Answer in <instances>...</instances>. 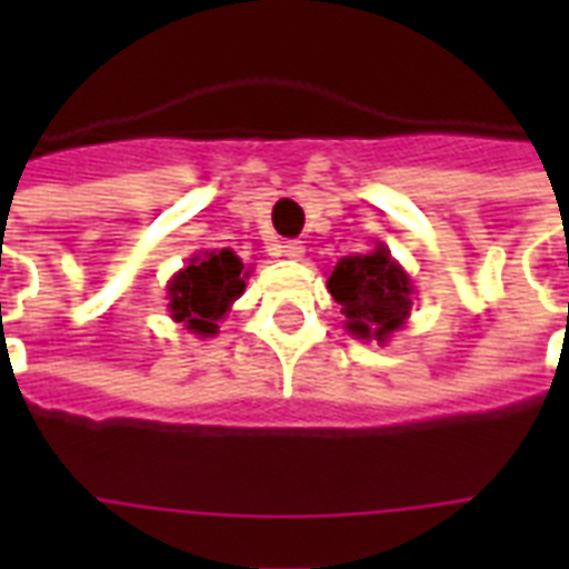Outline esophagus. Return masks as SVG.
I'll return each instance as SVG.
<instances>
[{
  "label": "esophagus",
  "mask_w": 569,
  "mask_h": 569,
  "mask_svg": "<svg viewBox=\"0 0 569 569\" xmlns=\"http://www.w3.org/2000/svg\"><path fill=\"white\" fill-rule=\"evenodd\" d=\"M280 253H283V257H289V259H301L303 257V241H298V239L283 241V244H280Z\"/></svg>",
  "instance_id": "esophagus-1"
}]
</instances>
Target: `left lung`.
<instances>
[{"instance_id": "8db88e82", "label": "left lung", "mask_w": 569, "mask_h": 569, "mask_svg": "<svg viewBox=\"0 0 569 569\" xmlns=\"http://www.w3.org/2000/svg\"><path fill=\"white\" fill-rule=\"evenodd\" d=\"M342 307L348 330L360 339H387L410 316V277L392 262L389 250L342 259L328 280Z\"/></svg>"}]
</instances>
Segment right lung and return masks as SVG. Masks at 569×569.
Returning <instances> with one entry per match:
<instances>
[{"label": "right lung", "mask_w": 569, "mask_h": 569, "mask_svg": "<svg viewBox=\"0 0 569 569\" xmlns=\"http://www.w3.org/2000/svg\"><path fill=\"white\" fill-rule=\"evenodd\" d=\"M244 292V266L232 250L206 253L194 259L171 280V316L186 321L194 333H218L214 321L221 319L239 295Z\"/></svg>", "instance_id": "1"}]
</instances>
